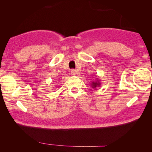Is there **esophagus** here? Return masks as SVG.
Here are the masks:
<instances>
[{
    "instance_id": "34e87169",
    "label": "esophagus",
    "mask_w": 152,
    "mask_h": 152,
    "mask_svg": "<svg viewBox=\"0 0 152 152\" xmlns=\"http://www.w3.org/2000/svg\"><path fill=\"white\" fill-rule=\"evenodd\" d=\"M71 74L72 75H75L77 74V72L75 70H71Z\"/></svg>"
}]
</instances>
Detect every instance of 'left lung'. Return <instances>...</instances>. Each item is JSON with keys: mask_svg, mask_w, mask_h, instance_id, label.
I'll return each mask as SVG.
<instances>
[{"mask_svg": "<svg viewBox=\"0 0 152 152\" xmlns=\"http://www.w3.org/2000/svg\"><path fill=\"white\" fill-rule=\"evenodd\" d=\"M101 82L99 80H97L96 81H93L92 83H91V87H92V88H94V89H96V87H98L101 86Z\"/></svg>", "mask_w": 152, "mask_h": 152, "instance_id": "obj_1", "label": "left lung"}]
</instances>
